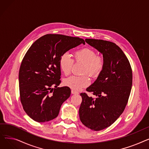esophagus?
Here are the masks:
<instances>
[{"label": "esophagus", "mask_w": 149, "mask_h": 149, "mask_svg": "<svg viewBox=\"0 0 149 149\" xmlns=\"http://www.w3.org/2000/svg\"><path fill=\"white\" fill-rule=\"evenodd\" d=\"M71 93H72V94H77V93H79L77 91H74V90H72V91H71Z\"/></svg>", "instance_id": "34e87169"}]
</instances>
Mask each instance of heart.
<instances>
[{
  "instance_id": "heart-1",
  "label": "heart",
  "mask_w": 149,
  "mask_h": 149,
  "mask_svg": "<svg viewBox=\"0 0 149 149\" xmlns=\"http://www.w3.org/2000/svg\"><path fill=\"white\" fill-rule=\"evenodd\" d=\"M74 60L67 53L63 54L59 60L60 69L65 75L71 73L74 61L83 63L82 74H88L92 78L97 77L102 72L105 66V59L95 50L84 48L74 52ZM64 84L74 91H79L87 87L90 83L88 75L71 76L64 80Z\"/></svg>"
}]
</instances>
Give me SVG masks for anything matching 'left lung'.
I'll return each instance as SVG.
<instances>
[{"mask_svg": "<svg viewBox=\"0 0 149 149\" xmlns=\"http://www.w3.org/2000/svg\"><path fill=\"white\" fill-rule=\"evenodd\" d=\"M85 41L103 54L105 66L86 89L97 98L80 93V119L85 126L99 131L111 126L126 108L132 86V70L126 55L115 43L91 38Z\"/></svg>", "mask_w": 149, "mask_h": 149, "instance_id": "1", "label": "left lung"}]
</instances>
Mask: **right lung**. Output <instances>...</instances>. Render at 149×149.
<instances>
[{
	"instance_id": "add662e5",
	"label": "right lung",
	"mask_w": 149,
	"mask_h": 149,
	"mask_svg": "<svg viewBox=\"0 0 149 149\" xmlns=\"http://www.w3.org/2000/svg\"><path fill=\"white\" fill-rule=\"evenodd\" d=\"M84 44L79 37L46 34L34 42L23 57L19 69L20 98L26 114L37 122L56 118L70 95L61 83L59 60L70 49Z\"/></svg>"
}]
</instances>
